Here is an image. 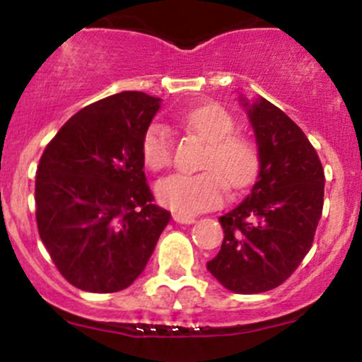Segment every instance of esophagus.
I'll list each match as a JSON object with an SVG mask.
<instances>
[{
    "instance_id": "34e87169",
    "label": "esophagus",
    "mask_w": 362,
    "mask_h": 362,
    "mask_svg": "<svg viewBox=\"0 0 362 362\" xmlns=\"http://www.w3.org/2000/svg\"><path fill=\"white\" fill-rule=\"evenodd\" d=\"M173 220L177 223H194L196 222V218L191 215H182V213H173Z\"/></svg>"
}]
</instances>
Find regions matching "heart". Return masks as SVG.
<instances>
[{"mask_svg":"<svg viewBox=\"0 0 362 362\" xmlns=\"http://www.w3.org/2000/svg\"><path fill=\"white\" fill-rule=\"evenodd\" d=\"M185 130L206 142L196 175L177 173L156 187L159 203L182 215H194L220 206L226 187L241 191L258 171V149L248 136L234 133V117L220 104H204L180 116ZM144 163L152 171L168 170L173 163V142L161 124H151L142 135Z\"/></svg>","mask_w":362,"mask_h":362,"instance_id":"heart-1","label":"heart"}]
</instances>
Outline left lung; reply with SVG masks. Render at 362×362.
<instances>
[{"instance_id":"left-lung-1","label":"left lung","mask_w":362,"mask_h":362,"mask_svg":"<svg viewBox=\"0 0 362 362\" xmlns=\"http://www.w3.org/2000/svg\"><path fill=\"white\" fill-rule=\"evenodd\" d=\"M260 171L241 204L220 216L222 248L208 262L227 290L264 293L296 271L314 243L325 170L305 133L265 98L248 105Z\"/></svg>"}]
</instances>
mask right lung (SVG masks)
<instances>
[{"label": "right lung", "mask_w": 362, "mask_h": 362, "mask_svg": "<svg viewBox=\"0 0 362 362\" xmlns=\"http://www.w3.org/2000/svg\"><path fill=\"white\" fill-rule=\"evenodd\" d=\"M159 98L121 91L86 105L57 132L36 171L37 232L72 286L128 288L171 215L154 204L140 144Z\"/></svg>", "instance_id": "obj_1"}]
</instances>
